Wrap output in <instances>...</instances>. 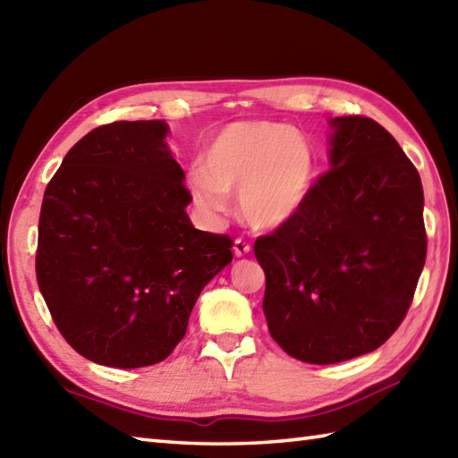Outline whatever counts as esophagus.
I'll return each instance as SVG.
<instances>
[{
  "mask_svg": "<svg viewBox=\"0 0 458 458\" xmlns=\"http://www.w3.org/2000/svg\"><path fill=\"white\" fill-rule=\"evenodd\" d=\"M250 251H251V246L248 244V242H244L242 238L234 240V256L236 258H244L250 254Z\"/></svg>",
  "mask_w": 458,
  "mask_h": 458,
  "instance_id": "1",
  "label": "esophagus"
}]
</instances>
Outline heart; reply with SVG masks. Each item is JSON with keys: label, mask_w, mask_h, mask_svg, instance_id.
Here are the masks:
<instances>
[{"label": "heart", "mask_w": 458, "mask_h": 458, "mask_svg": "<svg viewBox=\"0 0 458 458\" xmlns=\"http://www.w3.org/2000/svg\"><path fill=\"white\" fill-rule=\"evenodd\" d=\"M317 157L303 133L274 122H234L189 173L194 207L218 218L238 192L242 216L254 228H279L303 210L313 192Z\"/></svg>", "instance_id": "b5f03b06"}]
</instances>
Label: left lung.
<instances>
[{
	"label": "left lung",
	"mask_w": 458,
	"mask_h": 458,
	"mask_svg": "<svg viewBox=\"0 0 458 458\" xmlns=\"http://www.w3.org/2000/svg\"><path fill=\"white\" fill-rule=\"evenodd\" d=\"M328 167L297 216L256 242L269 335L289 356L335 364L400 327L425 266L420 173L362 115L328 120Z\"/></svg>",
	"instance_id": "obj_1"
}]
</instances>
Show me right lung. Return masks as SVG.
Segmentation results:
<instances>
[{
	"mask_svg": "<svg viewBox=\"0 0 458 458\" xmlns=\"http://www.w3.org/2000/svg\"><path fill=\"white\" fill-rule=\"evenodd\" d=\"M165 120L92 130L63 159L38 218L37 281L76 352L110 368L167 358L232 240L192 226Z\"/></svg>",
	"mask_w": 458,
	"mask_h": 458,
	"instance_id": "right-lung-1",
	"label": "right lung"
}]
</instances>
